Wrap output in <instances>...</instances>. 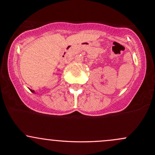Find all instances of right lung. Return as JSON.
<instances>
[{"mask_svg": "<svg viewBox=\"0 0 155 155\" xmlns=\"http://www.w3.org/2000/svg\"><path fill=\"white\" fill-rule=\"evenodd\" d=\"M30 91H31L32 92H34V91H33V90H31V89H30Z\"/></svg>", "mask_w": 155, "mask_h": 155, "instance_id": "obj_1", "label": "right lung"}]
</instances>
